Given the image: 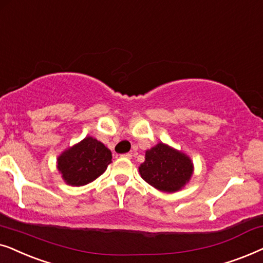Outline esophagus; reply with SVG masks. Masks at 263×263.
I'll use <instances>...</instances> for the list:
<instances>
[{"mask_svg":"<svg viewBox=\"0 0 263 263\" xmlns=\"http://www.w3.org/2000/svg\"><path fill=\"white\" fill-rule=\"evenodd\" d=\"M120 157H126V159H131L132 157V154H129V153H127V154H122V155H119Z\"/></svg>","mask_w":263,"mask_h":263,"instance_id":"1","label":"esophagus"}]
</instances>
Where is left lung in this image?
Wrapping results in <instances>:
<instances>
[{
    "label": "left lung",
    "mask_w": 263,
    "mask_h": 263,
    "mask_svg": "<svg viewBox=\"0 0 263 263\" xmlns=\"http://www.w3.org/2000/svg\"><path fill=\"white\" fill-rule=\"evenodd\" d=\"M191 160L163 143L146 150L139 173L146 183L163 192L180 190L192 176Z\"/></svg>",
    "instance_id": "obj_1"
}]
</instances>
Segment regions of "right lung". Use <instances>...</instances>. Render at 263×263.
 Returning <instances> with one entry per match:
<instances>
[{
	"instance_id": "1",
	"label": "right lung",
	"mask_w": 263,
	"mask_h": 263,
	"mask_svg": "<svg viewBox=\"0 0 263 263\" xmlns=\"http://www.w3.org/2000/svg\"><path fill=\"white\" fill-rule=\"evenodd\" d=\"M110 162V150L97 139L86 137L59 156L58 170L66 183L80 186L99 178Z\"/></svg>"
}]
</instances>
